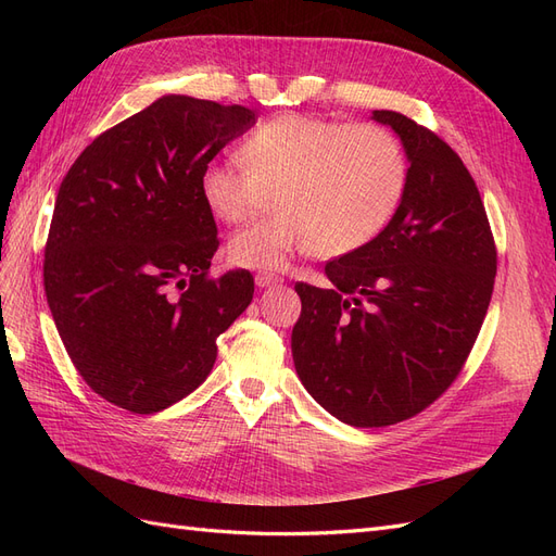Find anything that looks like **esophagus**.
<instances>
[{
	"label": "esophagus",
	"instance_id": "1",
	"mask_svg": "<svg viewBox=\"0 0 556 556\" xmlns=\"http://www.w3.org/2000/svg\"><path fill=\"white\" fill-rule=\"evenodd\" d=\"M282 278L280 276H276V274H257L255 276V285H257V288H268V285H276V282H280Z\"/></svg>",
	"mask_w": 556,
	"mask_h": 556
}]
</instances>
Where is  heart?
Wrapping results in <instances>:
<instances>
[{
	"label": "heart",
	"mask_w": 556,
	"mask_h": 556,
	"mask_svg": "<svg viewBox=\"0 0 556 556\" xmlns=\"http://www.w3.org/2000/svg\"><path fill=\"white\" fill-rule=\"evenodd\" d=\"M240 157L213 160L199 192L215 217L243 223L274 190V208L237 231L229 257L245 268H280L317 245L345 255L392 223L408 188V155L394 131L306 113L260 125Z\"/></svg>",
	"instance_id": "heart-1"
}]
</instances>
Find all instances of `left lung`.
<instances>
[{
    "label": "left lung",
    "instance_id": "8db88e82",
    "mask_svg": "<svg viewBox=\"0 0 556 556\" xmlns=\"http://www.w3.org/2000/svg\"><path fill=\"white\" fill-rule=\"evenodd\" d=\"M406 150L410 176L392 223L327 262L331 288L296 282V376L350 427H390L439 399L459 376L490 308L496 245L476 180L435 134L374 111Z\"/></svg>",
    "mask_w": 556,
    "mask_h": 556
}]
</instances>
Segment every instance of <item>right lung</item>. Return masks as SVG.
Wrapping results in <instances>:
<instances>
[{"label":"right lung","instance_id":"add662e5","mask_svg":"<svg viewBox=\"0 0 556 556\" xmlns=\"http://www.w3.org/2000/svg\"><path fill=\"white\" fill-rule=\"evenodd\" d=\"M255 121L164 94L99 134L60 185L46 299L76 371L117 408L153 415L194 392L252 301L245 268L208 276L220 241L199 178Z\"/></svg>","mask_w":556,"mask_h":556}]
</instances>
